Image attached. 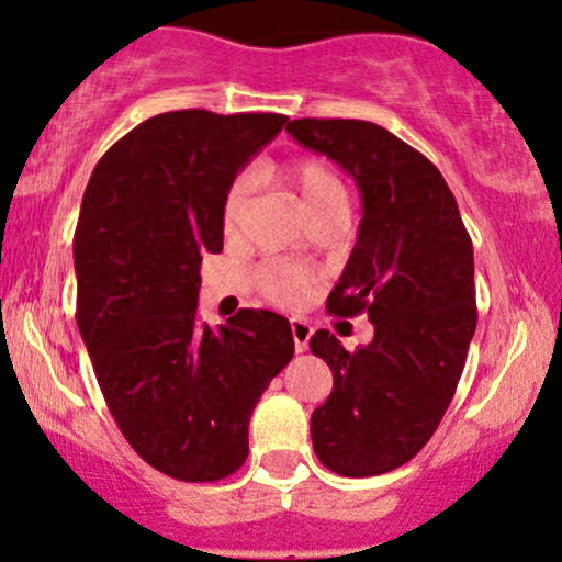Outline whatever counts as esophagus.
<instances>
[{
    "label": "esophagus",
    "mask_w": 562,
    "mask_h": 562,
    "mask_svg": "<svg viewBox=\"0 0 562 562\" xmlns=\"http://www.w3.org/2000/svg\"><path fill=\"white\" fill-rule=\"evenodd\" d=\"M290 333H293V342H295V353H303V350L308 348V340H311V324L306 319H290Z\"/></svg>",
    "instance_id": "obj_1"
}]
</instances>
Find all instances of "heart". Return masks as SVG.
<instances>
[{"mask_svg": "<svg viewBox=\"0 0 562 562\" xmlns=\"http://www.w3.org/2000/svg\"><path fill=\"white\" fill-rule=\"evenodd\" d=\"M293 186L299 191L303 212L322 204V201L342 195L340 180L319 161H301L293 170ZM246 201L248 180H235L225 195V204H222V225H225L227 233L238 229ZM256 288H259L263 299L277 303V306H301L303 301H308L314 277H311L308 269L299 267V263L267 261L256 269Z\"/></svg>", "mask_w": 562, "mask_h": 562, "instance_id": "1", "label": "heart"}]
</instances>
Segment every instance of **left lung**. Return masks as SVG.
<instances>
[{"instance_id":"obj_1","label":"left lung","mask_w":562,"mask_h":562,"mask_svg":"<svg viewBox=\"0 0 562 562\" xmlns=\"http://www.w3.org/2000/svg\"><path fill=\"white\" fill-rule=\"evenodd\" d=\"M285 131L356 180L361 227L327 311H367L374 324L353 353L327 329L311 337L335 380L311 414V442L335 474H387L429 442L456 395L476 329L474 246L448 182L397 135L314 117Z\"/></svg>"}]
</instances>
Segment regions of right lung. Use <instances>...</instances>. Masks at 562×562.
I'll return each mask as SVG.
<instances>
[{"instance_id": "obj_1", "label": "right lung", "mask_w": 562, "mask_h": 562, "mask_svg": "<svg viewBox=\"0 0 562 562\" xmlns=\"http://www.w3.org/2000/svg\"><path fill=\"white\" fill-rule=\"evenodd\" d=\"M285 114L180 110L148 117L88 180L72 240L78 329L131 448L180 482H216L248 458V422L293 358L285 316L199 319L201 259L222 251L235 175Z\"/></svg>"}]
</instances>
